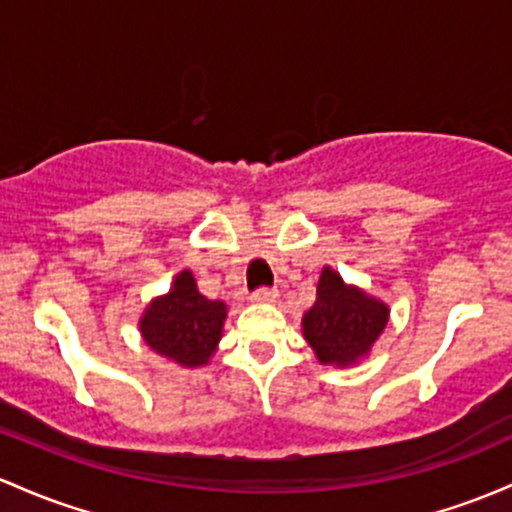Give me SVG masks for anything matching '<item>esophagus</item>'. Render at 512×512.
<instances>
[{
  "label": "esophagus",
  "mask_w": 512,
  "mask_h": 512,
  "mask_svg": "<svg viewBox=\"0 0 512 512\" xmlns=\"http://www.w3.org/2000/svg\"><path fill=\"white\" fill-rule=\"evenodd\" d=\"M274 299H277V289H257L255 294H252V301H257V303H267Z\"/></svg>",
  "instance_id": "34e87169"
}]
</instances>
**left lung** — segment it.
Here are the masks:
<instances>
[{"instance_id": "1", "label": "left lung", "mask_w": 512, "mask_h": 512, "mask_svg": "<svg viewBox=\"0 0 512 512\" xmlns=\"http://www.w3.org/2000/svg\"><path fill=\"white\" fill-rule=\"evenodd\" d=\"M389 323V306L367 291L342 282L335 269L323 267L316 303L303 313L301 328L320 364L350 367L364 359Z\"/></svg>"}]
</instances>
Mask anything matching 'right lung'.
Instances as JSON below:
<instances>
[{
  "label": "right lung",
  "mask_w": 512,
  "mask_h": 512,
  "mask_svg": "<svg viewBox=\"0 0 512 512\" xmlns=\"http://www.w3.org/2000/svg\"><path fill=\"white\" fill-rule=\"evenodd\" d=\"M226 316V303L206 299L194 274L182 269L174 277L172 289L148 303L138 328L150 350L194 369L209 364L221 342Z\"/></svg>",
  "instance_id": "obj_1"
}]
</instances>
